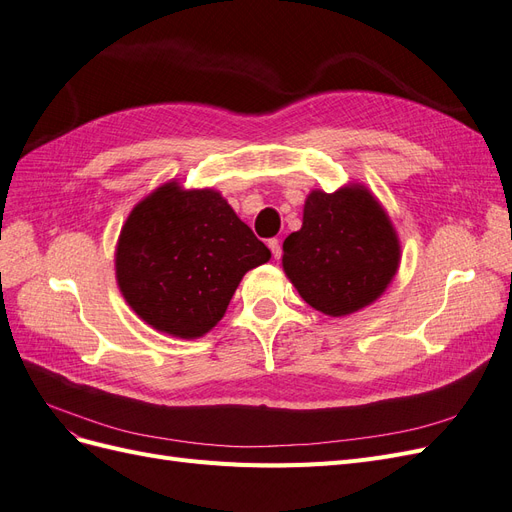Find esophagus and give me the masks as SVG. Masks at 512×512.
Wrapping results in <instances>:
<instances>
[{
  "label": "esophagus",
  "instance_id": "1",
  "mask_svg": "<svg viewBox=\"0 0 512 512\" xmlns=\"http://www.w3.org/2000/svg\"><path fill=\"white\" fill-rule=\"evenodd\" d=\"M269 250H271V254L275 256V258H280L282 256V243H280V239H269Z\"/></svg>",
  "mask_w": 512,
  "mask_h": 512
}]
</instances>
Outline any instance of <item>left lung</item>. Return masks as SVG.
I'll use <instances>...</instances> for the list:
<instances>
[{
  "mask_svg": "<svg viewBox=\"0 0 512 512\" xmlns=\"http://www.w3.org/2000/svg\"><path fill=\"white\" fill-rule=\"evenodd\" d=\"M399 252L389 215L365 185L352 183L307 196L303 226L286 237L282 265L305 303L327 316H348L391 284Z\"/></svg>",
  "mask_w": 512,
  "mask_h": 512,
  "instance_id": "obj_1",
  "label": "left lung"
}]
</instances>
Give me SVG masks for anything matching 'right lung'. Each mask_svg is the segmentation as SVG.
<instances>
[{"label": "right lung", "instance_id": "add662e5", "mask_svg": "<svg viewBox=\"0 0 512 512\" xmlns=\"http://www.w3.org/2000/svg\"><path fill=\"white\" fill-rule=\"evenodd\" d=\"M269 258L220 192L170 181L128 215L115 269L123 299L147 324L194 339L222 320L243 275Z\"/></svg>", "mask_w": 512, "mask_h": 512}]
</instances>
